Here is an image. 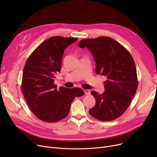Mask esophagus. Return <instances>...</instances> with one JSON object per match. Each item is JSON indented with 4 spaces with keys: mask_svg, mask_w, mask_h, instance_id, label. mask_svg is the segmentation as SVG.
Masks as SVG:
<instances>
[{
    "mask_svg": "<svg viewBox=\"0 0 157 157\" xmlns=\"http://www.w3.org/2000/svg\"><path fill=\"white\" fill-rule=\"evenodd\" d=\"M84 92L85 93V95H90V91L89 90H84Z\"/></svg>",
    "mask_w": 157,
    "mask_h": 157,
    "instance_id": "34e87169",
    "label": "esophagus"
}]
</instances>
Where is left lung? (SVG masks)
Instances as JSON below:
<instances>
[{"label": "left lung", "instance_id": "8db88e82", "mask_svg": "<svg viewBox=\"0 0 157 157\" xmlns=\"http://www.w3.org/2000/svg\"><path fill=\"white\" fill-rule=\"evenodd\" d=\"M79 47H86L95 62V72L106 76L105 91L91 94L96 100L89 113L94 118L104 121L120 117L130 105L137 88L136 64L132 56L117 41L109 37L80 40Z\"/></svg>", "mask_w": 157, "mask_h": 157}]
</instances>
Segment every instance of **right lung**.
<instances>
[{
    "label": "right lung",
    "instance_id": "1",
    "mask_svg": "<svg viewBox=\"0 0 157 157\" xmlns=\"http://www.w3.org/2000/svg\"><path fill=\"white\" fill-rule=\"evenodd\" d=\"M75 37L53 36L45 40L29 56L23 71L21 90L30 110L46 122L59 121L69 114L74 98L85 94L79 88L59 89L54 84L60 71L65 48Z\"/></svg>",
    "mask_w": 157,
    "mask_h": 157
}]
</instances>
